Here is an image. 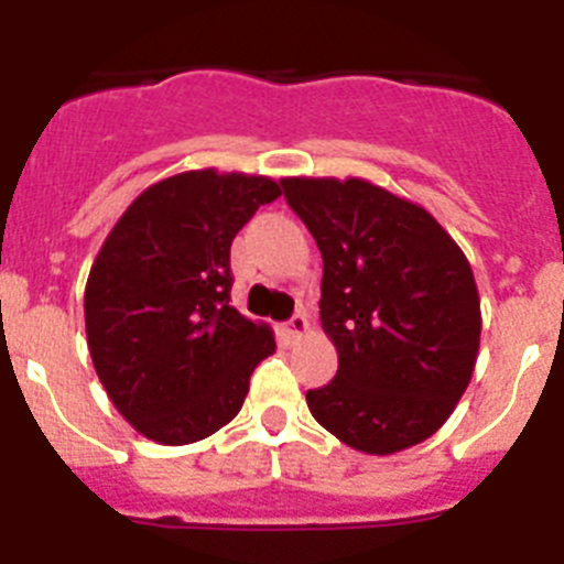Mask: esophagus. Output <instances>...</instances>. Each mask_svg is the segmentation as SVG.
Returning a JSON list of instances; mask_svg holds the SVG:
<instances>
[{
    "mask_svg": "<svg viewBox=\"0 0 564 564\" xmlns=\"http://www.w3.org/2000/svg\"><path fill=\"white\" fill-rule=\"evenodd\" d=\"M307 327H311V325H307V313L305 311H296L291 316V322H288V325H285V330L291 333L293 338H302L307 333Z\"/></svg>",
    "mask_w": 564,
    "mask_h": 564,
    "instance_id": "esophagus-1",
    "label": "esophagus"
}]
</instances>
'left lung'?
I'll return each mask as SVG.
<instances>
[{
    "label": "left lung",
    "mask_w": 564,
    "mask_h": 564,
    "mask_svg": "<svg viewBox=\"0 0 564 564\" xmlns=\"http://www.w3.org/2000/svg\"><path fill=\"white\" fill-rule=\"evenodd\" d=\"M279 183L322 251L318 316L338 352L307 406L352 449H410L441 430L475 372L471 265L426 208L361 177Z\"/></svg>",
    "instance_id": "obj_1"
}]
</instances>
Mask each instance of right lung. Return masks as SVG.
Instances as JSON below:
<instances>
[{"label":"right lung","mask_w":564,"mask_h":564,"mask_svg":"<svg viewBox=\"0 0 564 564\" xmlns=\"http://www.w3.org/2000/svg\"><path fill=\"white\" fill-rule=\"evenodd\" d=\"M282 188L262 174L183 172L115 223L84 291L89 356L115 410L163 446L226 426L276 350L231 307V239Z\"/></svg>","instance_id":"right-lung-1"}]
</instances>
